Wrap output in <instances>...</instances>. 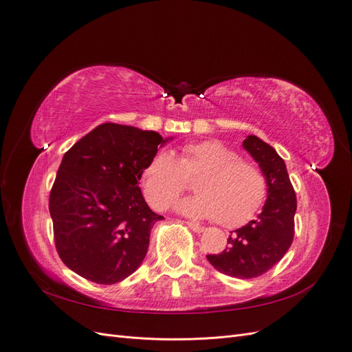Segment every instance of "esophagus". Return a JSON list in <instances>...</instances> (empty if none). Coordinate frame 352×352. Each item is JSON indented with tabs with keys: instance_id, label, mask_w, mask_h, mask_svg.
<instances>
[{
	"instance_id": "obj_1",
	"label": "esophagus",
	"mask_w": 352,
	"mask_h": 352,
	"mask_svg": "<svg viewBox=\"0 0 352 352\" xmlns=\"http://www.w3.org/2000/svg\"><path fill=\"white\" fill-rule=\"evenodd\" d=\"M188 225H189V228H190V229L195 230V232H198V233H202V232L206 230V228H204V226H201L199 223L192 221V220H189V221H188Z\"/></svg>"
}]
</instances>
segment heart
<instances>
[{
  "label": "heart",
  "mask_w": 352,
  "mask_h": 352,
  "mask_svg": "<svg viewBox=\"0 0 352 352\" xmlns=\"http://www.w3.org/2000/svg\"><path fill=\"white\" fill-rule=\"evenodd\" d=\"M198 195L177 201L175 208L195 219H214L233 228L248 221L261 207L267 180L261 170L216 140L188 144L179 158L155 153L142 170V186L150 204L164 210L197 177Z\"/></svg>",
  "instance_id": "1"
}]
</instances>
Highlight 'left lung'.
<instances>
[{
  "label": "left lung",
  "instance_id": "left-lung-1",
  "mask_svg": "<svg viewBox=\"0 0 352 352\" xmlns=\"http://www.w3.org/2000/svg\"><path fill=\"white\" fill-rule=\"evenodd\" d=\"M242 146L258 163L267 180V199L255 220L230 232L225 251L210 254V264L232 278L252 279L278 264L294 239L296 197L283 158L258 136L248 135Z\"/></svg>",
  "mask_w": 352,
  "mask_h": 352
}]
</instances>
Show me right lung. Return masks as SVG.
<instances>
[{"instance_id":"add662e5","label":"right lung","mask_w":352,"mask_h":352,"mask_svg":"<svg viewBox=\"0 0 352 352\" xmlns=\"http://www.w3.org/2000/svg\"><path fill=\"white\" fill-rule=\"evenodd\" d=\"M173 138L102 123L65 154L50 194L61 261L82 278L113 285L144 261L154 223L140 180L151 157Z\"/></svg>"}]
</instances>
